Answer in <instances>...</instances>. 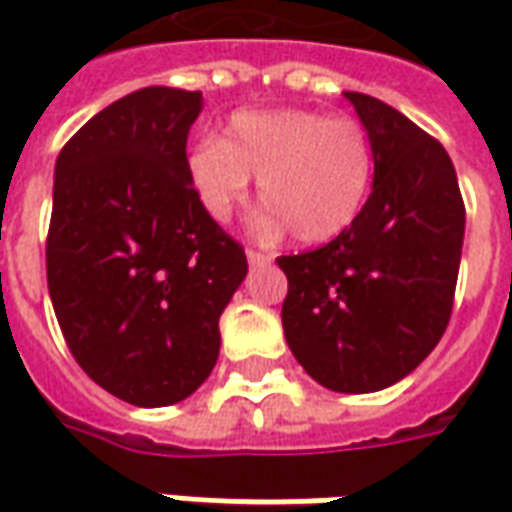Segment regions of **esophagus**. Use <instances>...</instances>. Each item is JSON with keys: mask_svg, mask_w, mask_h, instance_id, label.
<instances>
[{"mask_svg": "<svg viewBox=\"0 0 512 512\" xmlns=\"http://www.w3.org/2000/svg\"><path fill=\"white\" fill-rule=\"evenodd\" d=\"M246 260H249L252 266H266V263H271V255L257 252V249H246Z\"/></svg>", "mask_w": 512, "mask_h": 512, "instance_id": "esophagus-1", "label": "esophagus"}]
</instances>
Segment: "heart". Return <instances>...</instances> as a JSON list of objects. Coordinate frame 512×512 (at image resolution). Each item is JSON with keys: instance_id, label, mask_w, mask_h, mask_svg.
Masks as SVG:
<instances>
[{"instance_id": "obj_1", "label": "heart", "mask_w": 512, "mask_h": 512, "mask_svg": "<svg viewBox=\"0 0 512 512\" xmlns=\"http://www.w3.org/2000/svg\"><path fill=\"white\" fill-rule=\"evenodd\" d=\"M376 153L351 115L318 109L241 112L224 139H202L189 156L202 208L224 222L249 197L252 178L268 227H288L301 244H323L359 219L373 186Z\"/></svg>"}]
</instances>
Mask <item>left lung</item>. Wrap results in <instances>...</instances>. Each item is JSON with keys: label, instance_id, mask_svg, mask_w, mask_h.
<instances>
[{"label": "left lung", "instance_id": "obj_1", "mask_svg": "<svg viewBox=\"0 0 512 512\" xmlns=\"http://www.w3.org/2000/svg\"><path fill=\"white\" fill-rule=\"evenodd\" d=\"M345 98L373 139V191L343 235L277 263L293 356L326 389L362 395L406 378L441 340L466 208L439 139L373 95Z\"/></svg>", "mask_w": 512, "mask_h": 512}]
</instances>
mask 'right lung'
I'll list each match as a JSON object with an SVG mask.
<instances>
[{
    "label": "right lung",
    "mask_w": 512,
    "mask_h": 512,
    "mask_svg": "<svg viewBox=\"0 0 512 512\" xmlns=\"http://www.w3.org/2000/svg\"><path fill=\"white\" fill-rule=\"evenodd\" d=\"M202 93L145 87L87 120L54 169L46 279L62 337L95 384L172 406L211 376L244 246L189 178Z\"/></svg>",
    "instance_id": "obj_1"
}]
</instances>
